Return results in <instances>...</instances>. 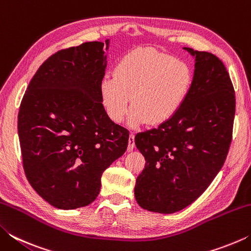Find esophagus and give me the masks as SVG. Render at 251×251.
<instances>
[{
  "instance_id": "esophagus-1",
  "label": "esophagus",
  "mask_w": 251,
  "mask_h": 251,
  "mask_svg": "<svg viewBox=\"0 0 251 251\" xmlns=\"http://www.w3.org/2000/svg\"><path fill=\"white\" fill-rule=\"evenodd\" d=\"M135 148V136L133 134L129 135V139H128V147H127V150L128 151H131Z\"/></svg>"
}]
</instances>
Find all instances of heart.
<instances>
[{
	"label": "heart",
	"instance_id": "b5f03b06",
	"mask_svg": "<svg viewBox=\"0 0 251 251\" xmlns=\"http://www.w3.org/2000/svg\"><path fill=\"white\" fill-rule=\"evenodd\" d=\"M193 84L184 62L151 49L135 50L117 63L114 75L100 84V100L113 123H122L131 107V128L168 123L182 107Z\"/></svg>",
	"mask_w": 251,
	"mask_h": 251
}]
</instances>
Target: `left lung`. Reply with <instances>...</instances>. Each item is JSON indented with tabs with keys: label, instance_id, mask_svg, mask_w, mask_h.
<instances>
[{
	"label": "left lung",
	"instance_id": "left-lung-1",
	"mask_svg": "<svg viewBox=\"0 0 251 251\" xmlns=\"http://www.w3.org/2000/svg\"><path fill=\"white\" fill-rule=\"evenodd\" d=\"M195 58L192 88L173 120L136 135L145 168L135 198L146 210L174 214L194 202L217 176L231 143L235 91L214 54L182 48Z\"/></svg>",
	"mask_w": 251,
	"mask_h": 251
}]
</instances>
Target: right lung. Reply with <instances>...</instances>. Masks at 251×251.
I'll return each mask as SVG.
<instances>
[{
	"mask_svg": "<svg viewBox=\"0 0 251 251\" xmlns=\"http://www.w3.org/2000/svg\"><path fill=\"white\" fill-rule=\"evenodd\" d=\"M109 42H86L53 54L21 101L18 131L25 175L58 209L94 201L101 174L128 145V130L109 120L100 100Z\"/></svg>",
	"mask_w": 251,
	"mask_h": 251,
	"instance_id": "add662e5",
	"label": "right lung"
}]
</instances>
